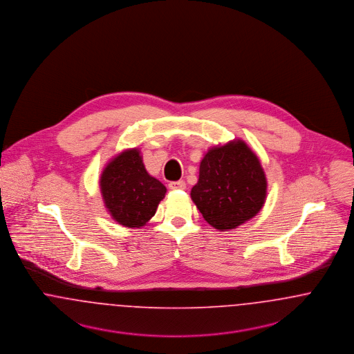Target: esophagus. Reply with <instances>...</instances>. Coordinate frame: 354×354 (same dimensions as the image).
<instances>
[{"instance_id": "34e87169", "label": "esophagus", "mask_w": 354, "mask_h": 354, "mask_svg": "<svg viewBox=\"0 0 354 354\" xmlns=\"http://www.w3.org/2000/svg\"><path fill=\"white\" fill-rule=\"evenodd\" d=\"M185 187H186L185 181H173L169 184V189L171 190H184Z\"/></svg>"}]
</instances>
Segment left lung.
I'll use <instances>...</instances> for the list:
<instances>
[{"mask_svg":"<svg viewBox=\"0 0 354 354\" xmlns=\"http://www.w3.org/2000/svg\"><path fill=\"white\" fill-rule=\"evenodd\" d=\"M190 196L213 227H238L257 216L266 202L267 180L258 156L242 140L209 149Z\"/></svg>","mask_w":354,"mask_h":354,"instance_id":"1","label":"left lung"}]
</instances>
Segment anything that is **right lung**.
I'll use <instances>...</instances> for the list:
<instances>
[{"label":"right lung","instance_id":"1","mask_svg":"<svg viewBox=\"0 0 354 354\" xmlns=\"http://www.w3.org/2000/svg\"><path fill=\"white\" fill-rule=\"evenodd\" d=\"M100 192L111 216L122 226L138 229L154 216L167 187L147 171L140 151L133 148L108 162Z\"/></svg>","mask_w":354,"mask_h":354}]
</instances>
